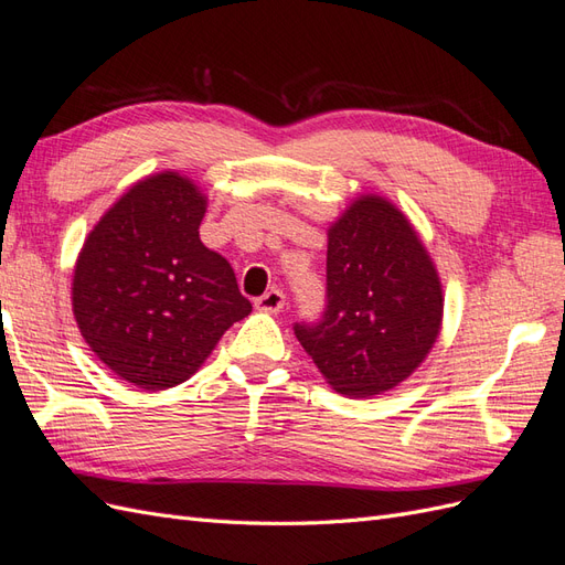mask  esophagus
I'll use <instances>...</instances> for the list:
<instances>
[{
    "label": "esophagus",
    "instance_id": "esophagus-1",
    "mask_svg": "<svg viewBox=\"0 0 565 565\" xmlns=\"http://www.w3.org/2000/svg\"><path fill=\"white\" fill-rule=\"evenodd\" d=\"M254 306L264 313H278V311H282V306H285V295L280 292V289H268L266 295H262L259 299L254 301Z\"/></svg>",
    "mask_w": 565,
    "mask_h": 565
}]
</instances>
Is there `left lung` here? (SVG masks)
Wrapping results in <instances>:
<instances>
[{
  "label": "left lung",
  "mask_w": 565,
  "mask_h": 565,
  "mask_svg": "<svg viewBox=\"0 0 565 565\" xmlns=\"http://www.w3.org/2000/svg\"><path fill=\"white\" fill-rule=\"evenodd\" d=\"M443 306L438 268L413 221L384 195L361 193L328 226V311L295 334L337 393L370 398L424 363Z\"/></svg>",
  "instance_id": "8db88e82"
}]
</instances>
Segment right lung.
Masks as SVG:
<instances>
[{"label": "right lung", "instance_id": "right-lung-1", "mask_svg": "<svg viewBox=\"0 0 565 565\" xmlns=\"http://www.w3.org/2000/svg\"><path fill=\"white\" fill-rule=\"evenodd\" d=\"M207 193L177 169L136 181L98 218L73 273V313L119 380L164 391L191 380L249 316L224 256L200 241Z\"/></svg>", "mask_w": 565, "mask_h": 565}]
</instances>
